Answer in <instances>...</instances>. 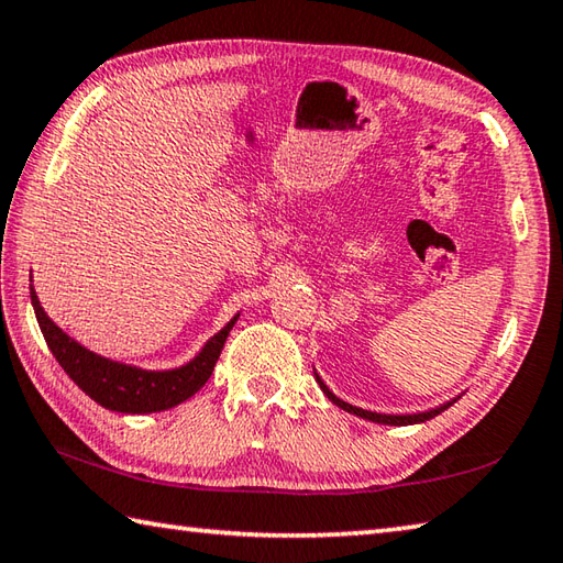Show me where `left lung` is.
Masks as SVG:
<instances>
[{
    "label": "left lung",
    "instance_id": "8db88e82",
    "mask_svg": "<svg viewBox=\"0 0 563 563\" xmlns=\"http://www.w3.org/2000/svg\"><path fill=\"white\" fill-rule=\"evenodd\" d=\"M314 378H317V383H319V388L324 390V395L329 400H332L336 407H341V410H346V412H351V415H356V417H363V420H371V422H378V424H395V427H405V424H417V422H427V420H432V417H437V415H442L446 407H451L454 405L456 400H451V402H446V405H439V407H434V410H429V412H417V415H380V412H371V410H361V407H354V405H349V402H344V400H339L336 395L327 388L324 385V380L317 376L314 373Z\"/></svg>",
    "mask_w": 563,
    "mask_h": 563
}]
</instances>
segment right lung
I'll list each match as a JSON object with an SVG mask.
<instances>
[{"mask_svg": "<svg viewBox=\"0 0 563 563\" xmlns=\"http://www.w3.org/2000/svg\"><path fill=\"white\" fill-rule=\"evenodd\" d=\"M31 305L55 361L75 380L77 388L90 395L97 405L107 407V410L126 415L170 410V407L192 398L212 376L214 363L224 349V341L239 319V314L231 319L222 332L209 339L200 354L190 363H185V366L173 371H143L136 366H126V363L97 356L90 349L77 344L75 339L65 334L58 324H53L51 317L43 312L33 285Z\"/></svg>", "mask_w": 563, "mask_h": 563, "instance_id": "add662e5", "label": "right lung"}]
</instances>
